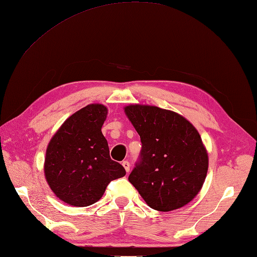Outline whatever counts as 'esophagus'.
Wrapping results in <instances>:
<instances>
[{"label":"esophagus","instance_id":"34e87169","mask_svg":"<svg viewBox=\"0 0 257 257\" xmlns=\"http://www.w3.org/2000/svg\"><path fill=\"white\" fill-rule=\"evenodd\" d=\"M122 166L124 168V170H126L127 173L130 171V164H129L128 161H123V162H122Z\"/></svg>","mask_w":257,"mask_h":257}]
</instances>
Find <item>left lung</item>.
I'll return each instance as SVG.
<instances>
[{"mask_svg": "<svg viewBox=\"0 0 257 257\" xmlns=\"http://www.w3.org/2000/svg\"><path fill=\"white\" fill-rule=\"evenodd\" d=\"M124 112L142 143L129 182L154 210L171 211L192 201L208 171L198 131L180 114L157 106L129 105Z\"/></svg>", "mask_w": 257, "mask_h": 257, "instance_id": "8db88e82", "label": "left lung"}]
</instances>
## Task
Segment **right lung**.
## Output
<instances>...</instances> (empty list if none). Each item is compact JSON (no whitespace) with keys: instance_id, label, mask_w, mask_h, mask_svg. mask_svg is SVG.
Instances as JSON below:
<instances>
[{"instance_id":"add662e5","label":"right lung","mask_w":257,"mask_h":257,"mask_svg":"<svg viewBox=\"0 0 257 257\" xmlns=\"http://www.w3.org/2000/svg\"><path fill=\"white\" fill-rule=\"evenodd\" d=\"M101 104H91L65 120L48 145L45 176L59 199L75 207L98 201L111 181L126 175L112 161L101 134L107 117Z\"/></svg>"}]
</instances>
